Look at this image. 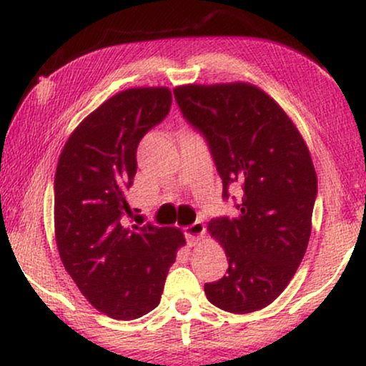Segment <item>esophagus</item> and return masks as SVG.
Here are the masks:
<instances>
[{"instance_id": "obj_1", "label": "esophagus", "mask_w": 366, "mask_h": 366, "mask_svg": "<svg viewBox=\"0 0 366 366\" xmlns=\"http://www.w3.org/2000/svg\"><path fill=\"white\" fill-rule=\"evenodd\" d=\"M204 229L207 228H204V224L202 222H197L184 228V237H187V242L189 247H193V244L202 242L204 237Z\"/></svg>"}]
</instances>
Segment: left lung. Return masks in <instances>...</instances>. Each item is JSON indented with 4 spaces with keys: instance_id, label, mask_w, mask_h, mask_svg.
Instances as JSON below:
<instances>
[{
    "instance_id": "obj_1",
    "label": "left lung",
    "mask_w": 366,
    "mask_h": 366,
    "mask_svg": "<svg viewBox=\"0 0 366 366\" xmlns=\"http://www.w3.org/2000/svg\"><path fill=\"white\" fill-rule=\"evenodd\" d=\"M173 93L187 122L207 138L223 198L232 183L243 189L237 217L208 223L228 269L204 293L224 312H257L288 287L307 252L317 198L308 147L283 108L254 84H183Z\"/></svg>"
}]
</instances>
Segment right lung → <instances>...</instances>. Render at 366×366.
Wrapping results in <instances>:
<instances>
[{
  "mask_svg": "<svg viewBox=\"0 0 366 366\" xmlns=\"http://www.w3.org/2000/svg\"><path fill=\"white\" fill-rule=\"evenodd\" d=\"M172 107L164 86L129 88L107 99L69 134L54 174L59 258L83 297L114 320L158 307L168 269L184 247L178 228L127 224V192L139 139Z\"/></svg>",
  "mask_w": 366,
  "mask_h": 366,
  "instance_id": "1",
  "label": "right lung"
}]
</instances>
